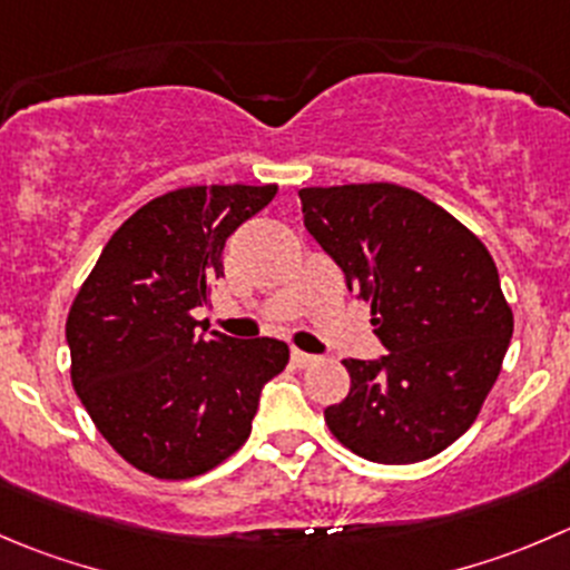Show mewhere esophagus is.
I'll use <instances>...</instances> for the list:
<instances>
[{
	"label": "esophagus",
	"mask_w": 570,
	"mask_h": 570,
	"mask_svg": "<svg viewBox=\"0 0 570 570\" xmlns=\"http://www.w3.org/2000/svg\"><path fill=\"white\" fill-rule=\"evenodd\" d=\"M317 362V356H312V353H303V351H292V364H295V367H312V364Z\"/></svg>",
	"instance_id": "esophagus-1"
}]
</instances>
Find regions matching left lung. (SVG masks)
<instances>
[{"label": "left lung", "instance_id": "1", "mask_svg": "<svg viewBox=\"0 0 570 570\" xmlns=\"http://www.w3.org/2000/svg\"><path fill=\"white\" fill-rule=\"evenodd\" d=\"M303 225L370 303L379 362L345 358L351 392L331 434L381 465H412L473 425L510 347L512 308L493 256L429 197L395 184L301 189Z\"/></svg>", "mask_w": 570, "mask_h": 570}]
</instances>
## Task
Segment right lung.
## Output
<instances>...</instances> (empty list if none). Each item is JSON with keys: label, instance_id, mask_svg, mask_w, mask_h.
<instances>
[{"label": "right lung", "instance_id": "obj_1", "mask_svg": "<svg viewBox=\"0 0 570 570\" xmlns=\"http://www.w3.org/2000/svg\"><path fill=\"white\" fill-rule=\"evenodd\" d=\"M278 186H186L121 223L66 317L71 384L110 449L156 479L200 476L250 438L286 342L197 334L223 250Z\"/></svg>", "mask_w": 570, "mask_h": 570}]
</instances>
